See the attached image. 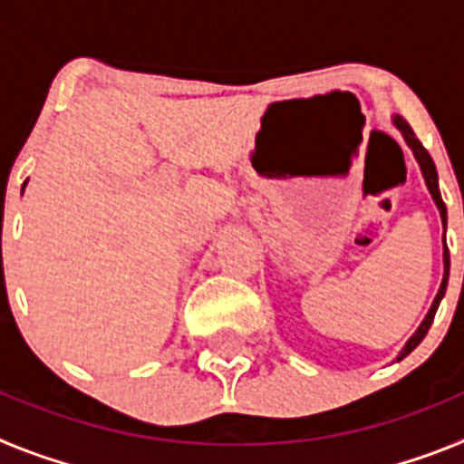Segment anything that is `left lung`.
<instances>
[{
	"mask_svg": "<svg viewBox=\"0 0 464 464\" xmlns=\"http://www.w3.org/2000/svg\"><path fill=\"white\" fill-rule=\"evenodd\" d=\"M392 125L400 130L401 139L407 141V146L411 149L413 158H416L418 167H420V174H423V179H425V186H428V190H430V195H432L434 204H437V208H440L441 227H444V235H446V204H444V199H441V192H440V176H437V167H434L430 153L423 149V143L418 141V137L413 134V130L409 127V122L404 121V118L392 116ZM449 272H450V257H449V248H446V239H444V278H441V285H440V290H437V297H434L432 306H430V311L425 314L423 323L418 325V330L413 332L411 337H409V342L404 343V348H401L400 353H397L395 362H400V360L407 358L413 348L423 342L425 334H428L430 325H432V321H434V314H437V309H440V304H441V299H444V295H446V285H449Z\"/></svg>",
	"mask_w": 464,
	"mask_h": 464,
	"instance_id": "1",
	"label": "left lung"
}]
</instances>
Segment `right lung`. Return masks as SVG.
Here are the masks:
<instances>
[{"mask_svg": "<svg viewBox=\"0 0 464 464\" xmlns=\"http://www.w3.org/2000/svg\"><path fill=\"white\" fill-rule=\"evenodd\" d=\"M24 183H27V181H24ZM23 190H24V186H23Z\"/></svg>", "mask_w": 464, "mask_h": 464, "instance_id": "right-lung-1", "label": "right lung"}]
</instances>
